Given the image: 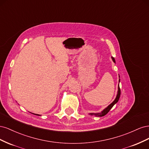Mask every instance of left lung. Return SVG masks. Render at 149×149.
Masks as SVG:
<instances>
[{"label":"left lung","instance_id":"8db88e82","mask_svg":"<svg viewBox=\"0 0 149 149\" xmlns=\"http://www.w3.org/2000/svg\"><path fill=\"white\" fill-rule=\"evenodd\" d=\"M112 59V61H113L114 63H116L115 61V59L113 57H111ZM119 81L120 82V79L119 80ZM120 88H119V85L118 86V94H117V96H116V97L114 100V101L112 102L111 104H109V106H108L106 108H105L102 111H101V112H99V113H90L89 115H91V116H98V117H102V116H105L106 114H107L108 113V112H109L110 111V109H111V108L113 107V106L115 104H116L117 102H118L119 100V97H120Z\"/></svg>","mask_w":149,"mask_h":149}]
</instances>
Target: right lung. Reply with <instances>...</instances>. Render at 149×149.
Masks as SVG:
<instances>
[{"mask_svg": "<svg viewBox=\"0 0 149 149\" xmlns=\"http://www.w3.org/2000/svg\"><path fill=\"white\" fill-rule=\"evenodd\" d=\"M35 115H37V116H40L39 114H35Z\"/></svg>", "mask_w": 149, "mask_h": 149, "instance_id": "1", "label": "right lung"}]
</instances>
